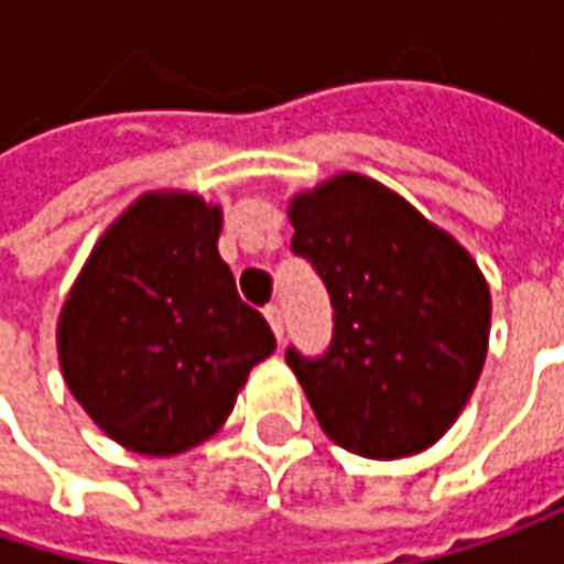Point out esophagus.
<instances>
[{
	"label": "esophagus",
	"instance_id": "obj_1",
	"mask_svg": "<svg viewBox=\"0 0 564 564\" xmlns=\"http://www.w3.org/2000/svg\"><path fill=\"white\" fill-rule=\"evenodd\" d=\"M264 318H268V325H271V330H274V334H278V340H281V337H283V312H281V306H274V303H271V306H264Z\"/></svg>",
	"mask_w": 564,
	"mask_h": 564
}]
</instances>
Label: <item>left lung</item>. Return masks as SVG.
Instances as JSON below:
<instances>
[{
    "instance_id": "left-lung-1",
    "label": "left lung",
    "mask_w": 564,
    "mask_h": 564,
    "mask_svg": "<svg viewBox=\"0 0 564 564\" xmlns=\"http://www.w3.org/2000/svg\"><path fill=\"white\" fill-rule=\"evenodd\" d=\"M290 220V249L315 268L334 308L325 354L286 347L318 423L362 457L423 452L482 372L492 303L474 258L356 173L296 195Z\"/></svg>"
}]
</instances>
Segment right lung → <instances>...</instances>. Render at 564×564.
Segmentation results:
<instances>
[{"mask_svg":"<svg viewBox=\"0 0 564 564\" xmlns=\"http://www.w3.org/2000/svg\"><path fill=\"white\" fill-rule=\"evenodd\" d=\"M220 208L144 195L87 258L59 315L62 376L90 420L138 454H180L230 416L278 340L217 252Z\"/></svg>","mask_w":564,"mask_h":564,"instance_id":"right-lung-1","label":"right lung"}]
</instances>
